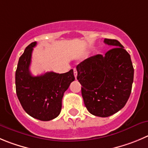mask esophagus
<instances>
[{
  "label": "esophagus",
  "instance_id": "esophagus-1",
  "mask_svg": "<svg viewBox=\"0 0 148 148\" xmlns=\"http://www.w3.org/2000/svg\"><path fill=\"white\" fill-rule=\"evenodd\" d=\"M74 77H75V78H77V71L76 69H74Z\"/></svg>",
  "mask_w": 148,
  "mask_h": 148
}]
</instances>
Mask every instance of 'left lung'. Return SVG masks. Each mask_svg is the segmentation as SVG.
<instances>
[{
  "mask_svg": "<svg viewBox=\"0 0 148 148\" xmlns=\"http://www.w3.org/2000/svg\"><path fill=\"white\" fill-rule=\"evenodd\" d=\"M103 42L111 49L104 55L85 59L77 71L87 110L106 118L125 105L132 92L134 67L130 55L118 40L105 38Z\"/></svg>",
  "mask_w": 148,
  "mask_h": 148,
  "instance_id": "8db88e82",
  "label": "left lung"
}]
</instances>
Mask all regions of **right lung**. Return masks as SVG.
<instances>
[{
  "instance_id": "add662e5",
  "label": "right lung",
  "mask_w": 148,
  "mask_h": 148,
  "mask_svg": "<svg viewBox=\"0 0 148 148\" xmlns=\"http://www.w3.org/2000/svg\"><path fill=\"white\" fill-rule=\"evenodd\" d=\"M36 45V41L30 44L19 59L15 74L16 96L29 115L48 121L59 115L63 94L75 78L73 69L64 74L50 71L32 76L29 67Z\"/></svg>"
}]
</instances>
